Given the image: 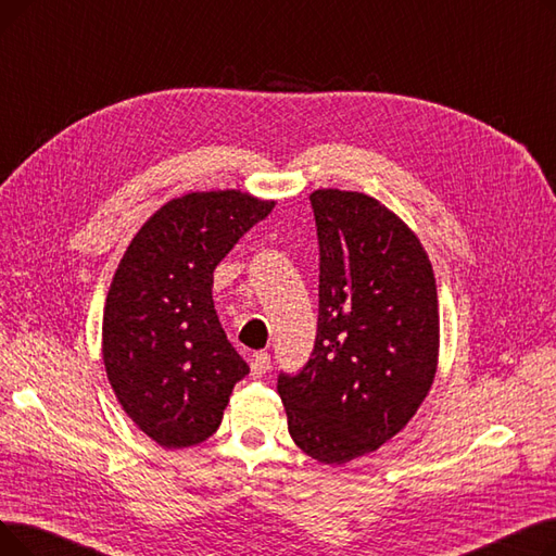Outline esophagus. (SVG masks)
<instances>
[{"instance_id": "34e87169", "label": "esophagus", "mask_w": 556, "mask_h": 556, "mask_svg": "<svg viewBox=\"0 0 556 556\" xmlns=\"http://www.w3.org/2000/svg\"><path fill=\"white\" fill-rule=\"evenodd\" d=\"M273 365H270V354L268 352H256L254 356H252V363H250V369H252V376H263V374H268V369H270Z\"/></svg>"}]
</instances>
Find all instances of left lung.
I'll list each match as a JSON object with an SVG mask.
<instances>
[{
  "mask_svg": "<svg viewBox=\"0 0 556 556\" xmlns=\"http://www.w3.org/2000/svg\"><path fill=\"white\" fill-rule=\"evenodd\" d=\"M317 336L277 392L293 442L323 464L383 446L415 417L437 371L440 311L426 250L376 198L317 189Z\"/></svg>",
  "mask_w": 556,
  "mask_h": 556,
  "instance_id": "obj_1",
  "label": "left lung"
}]
</instances>
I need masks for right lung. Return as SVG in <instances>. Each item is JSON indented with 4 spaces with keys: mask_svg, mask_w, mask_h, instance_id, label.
<instances>
[{
    "mask_svg": "<svg viewBox=\"0 0 556 556\" xmlns=\"http://www.w3.org/2000/svg\"><path fill=\"white\" fill-rule=\"evenodd\" d=\"M273 200L241 191L175 198L141 225L103 311V363L126 415L164 448L212 437L248 363L218 323L214 270Z\"/></svg>",
    "mask_w": 556,
    "mask_h": 556,
    "instance_id": "1",
    "label": "right lung"
}]
</instances>
